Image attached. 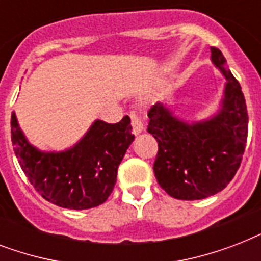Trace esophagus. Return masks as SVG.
I'll list each match as a JSON object with an SVG mask.
<instances>
[{
    "label": "esophagus",
    "instance_id": "1",
    "mask_svg": "<svg viewBox=\"0 0 261 261\" xmlns=\"http://www.w3.org/2000/svg\"><path fill=\"white\" fill-rule=\"evenodd\" d=\"M130 118H131V128H133V133H134L135 135L139 134V133H142L143 123H142V119H141V116H139L138 112L131 111Z\"/></svg>",
    "mask_w": 261,
    "mask_h": 261
}]
</instances>
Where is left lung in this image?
<instances>
[{
  "label": "left lung",
  "instance_id": "8db88e82",
  "mask_svg": "<svg viewBox=\"0 0 261 261\" xmlns=\"http://www.w3.org/2000/svg\"><path fill=\"white\" fill-rule=\"evenodd\" d=\"M211 59L226 77L222 110L210 120L188 124L163 104L149 110L147 131L159 142L153 171L172 198L198 200L222 191L239 171L248 137V110L226 59L211 47Z\"/></svg>",
  "mask_w": 261,
  "mask_h": 261
}]
</instances>
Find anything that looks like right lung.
Listing matches in <instances>:
<instances>
[{
    "label": "right lung",
    "mask_w": 261,
    "mask_h": 261,
    "mask_svg": "<svg viewBox=\"0 0 261 261\" xmlns=\"http://www.w3.org/2000/svg\"><path fill=\"white\" fill-rule=\"evenodd\" d=\"M10 137L18 164L35 190L53 204L71 210L106 202L114 191L119 164L134 141L128 116L118 123L96 120L73 149L61 153H43L31 146L14 114Z\"/></svg>",
    "instance_id": "1"
}]
</instances>
